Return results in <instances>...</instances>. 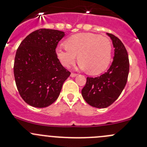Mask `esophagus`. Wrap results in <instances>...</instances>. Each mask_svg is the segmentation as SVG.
Returning a JSON list of instances; mask_svg holds the SVG:
<instances>
[{
    "mask_svg": "<svg viewBox=\"0 0 147 147\" xmlns=\"http://www.w3.org/2000/svg\"><path fill=\"white\" fill-rule=\"evenodd\" d=\"M77 75H78V74H76V73H71L70 76L72 77V78H75V77H76Z\"/></svg>",
    "mask_w": 147,
    "mask_h": 147,
    "instance_id": "1",
    "label": "esophagus"
}]
</instances>
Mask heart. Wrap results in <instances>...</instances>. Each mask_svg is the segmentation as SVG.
Returning <instances> with one entry per match:
<instances>
[{"label": "heart", "mask_w": 147, "mask_h": 147, "mask_svg": "<svg viewBox=\"0 0 147 147\" xmlns=\"http://www.w3.org/2000/svg\"><path fill=\"white\" fill-rule=\"evenodd\" d=\"M55 53L61 64L69 67L78 55L79 67L91 74H99L107 68L111 61L112 44L109 38L93 33H78L66 40Z\"/></svg>", "instance_id": "heart-1"}]
</instances>
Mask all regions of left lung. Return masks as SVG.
<instances>
[{
  "label": "left lung",
  "mask_w": 147,
  "mask_h": 147,
  "mask_svg": "<svg viewBox=\"0 0 147 147\" xmlns=\"http://www.w3.org/2000/svg\"><path fill=\"white\" fill-rule=\"evenodd\" d=\"M115 47L113 62L106 72L100 77L87 78L82 95L87 104L97 108L110 106L121 94L128 78L129 62L128 53L121 40L107 33Z\"/></svg>",
  "instance_id": "left-lung-1"
}]
</instances>
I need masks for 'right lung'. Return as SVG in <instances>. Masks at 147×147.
Returning <instances> with one entry per match:
<instances>
[{
  "mask_svg": "<svg viewBox=\"0 0 147 147\" xmlns=\"http://www.w3.org/2000/svg\"><path fill=\"white\" fill-rule=\"evenodd\" d=\"M65 32L41 28L21 42L15 57V80L20 97L34 107L52 105L70 75L57 57L55 49Z\"/></svg>",
  "mask_w": 147,
  "mask_h": 147,
  "instance_id": "obj_1",
  "label": "right lung"
}]
</instances>
